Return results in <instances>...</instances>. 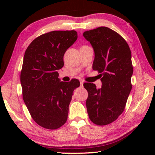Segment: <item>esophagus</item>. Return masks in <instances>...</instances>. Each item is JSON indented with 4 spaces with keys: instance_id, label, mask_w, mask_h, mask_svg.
<instances>
[{
    "instance_id": "1",
    "label": "esophagus",
    "mask_w": 155,
    "mask_h": 155,
    "mask_svg": "<svg viewBox=\"0 0 155 155\" xmlns=\"http://www.w3.org/2000/svg\"><path fill=\"white\" fill-rule=\"evenodd\" d=\"M80 83H81V87H83V81H80Z\"/></svg>"
}]
</instances>
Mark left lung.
<instances>
[{"mask_svg": "<svg viewBox=\"0 0 155 155\" xmlns=\"http://www.w3.org/2000/svg\"><path fill=\"white\" fill-rule=\"evenodd\" d=\"M83 35L94 51L93 70L102 76L101 88L93 83L83 84L88 92L87 114L94 124L107 125L124 111L132 89L131 52L124 39L108 27L87 31Z\"/></svg>", "mask_w": 155, "mask_h": 155, "instance_id": "1", "label": "left lung"}]
</instances>
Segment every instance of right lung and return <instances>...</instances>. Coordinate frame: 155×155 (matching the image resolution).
Wrapping results in <instances>:
<instances>
[{"label":"right lung","mask_w":155,"mask_h":155,"mask_svg":"<svg viewBox=\"0 0 155 155\" xmlns=\"http://www.w3.org/2000/svg\"><path fill=\"white\" fill-rule=\"evenodd\" d=\"M77 38L76 31H51L35 38L25 51L20 73L23 100L34 121L47 129L67 121L73 91L80 85L75 78L61 81L57 72Z\"/></svg>","instance_id":"1"}]
</instances>
